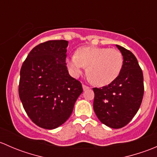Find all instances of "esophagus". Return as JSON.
I'll list each match as a JSON object with an SVG mask.
<instances>
[{
  "mask_svg": "<svg viewBox=\"0 0 157 157\" xmlns=\"http://www.w3.org/2000/svg\"><path fill=\"white\" fill-rule=\"evenodd\" d=\"M90 87H89L88 86H86V85H85V84H83V90H88V89H90Z\"/></svg>",
  "mask_w": 157,
  "mask_h": 157,
  "instance_id": "obj_1",
  "label": "esophagus"
}]
</instances>
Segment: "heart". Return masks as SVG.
Instances as JSON below:
<instances>
[{"mask_svg": "<svg viewBox=\"0 0 157 157\" xmlns=\"http://www.w3.org/2000/svg\"><path fill=\"white\" fill-rule=\"evenodd\" d=\"M67 65L74 75L87 67L88 77L99 86L114 81L121 73L123 56L119 50L100 47H82L67 59Z\"/></svg>", "mask_w": 157, "mask_h": 157, "instance_id": "obj_1", "label": "heart"}]
</instances>
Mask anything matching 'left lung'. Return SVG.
I'll return each mask as SVG.
<instances>
[{"instance_id": "left-lung-1", "label": "left lung", "mask_w": 157, "mask_h": 157, "mask_svg": "<svg viewBox=\"0 0 157 157\" xmlns=\"http://www.w3.org/2000/svg\"><path fill=\"white\" fill-rule=\"evenodd\" d=\"M123 56V66L118 77L108 86L93 88V109L102 124L121 128L131 121L141 105L144 76L134 54L116 45Z\"/></svg>"}]
</instances>
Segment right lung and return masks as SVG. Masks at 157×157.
Listing matches in <instances>:
<instances>
[{"label": "right lung", "instance_id": "1", "mask_svg": "<svg viewBox=\"0 0 157 157\" xmlns=\"http://www.w3.org/2000/svg\"><path fill=\"white\" fill-rule=\"evenodd\" d=\"M68 42L50 40L32 49L20 69L19 96L30 119L39 127L55 129L71 116L83 92L66 66Z\"/></svg>", "mask_w": 157, "mask_h": 157}]
</instances>
